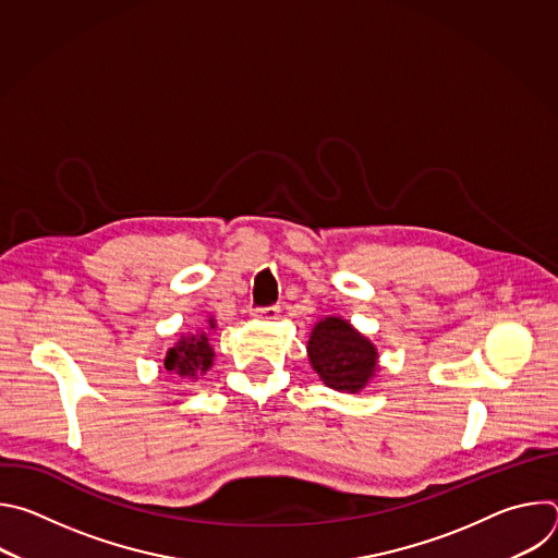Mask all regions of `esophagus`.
Wrapping results in <instances>:
<instances>
[{
  "mask_svg": "<svg viewBox=\"0 0 558 558\" xmlns=\"http://www.w3.org/2000/svg\"><path fill=\"white\" fill-rule=\"evenodd\" d=\"M278 313H280V306H267V308H254V313H252V315L256 317V320L271 323V320H276Z\"/></svg>",
  "mask_w": 558,
  "mask_h": 558,
  "instance_id": "1",
  "label": "esophagus"
}]
</instances>
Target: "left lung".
I'll list each match as a JSON object with an SVG mask.
<instances>
[{
    "label": "left lung",
    "instance_id": "obj_1",
    "mask_svg": "<svg viewBox=\"0 0 558 558\" xmlns=\"http://www.w3.org/2000/svg\"><path fill=\"white\" fill-rule=\"evenodd\" d=\"M306 355L317 377L340 392H360L379 373L377 347L340 315L313 325Z\"/></svg>",
    "mask_w": 558,
    "mask_h": 558
}]
</instances>
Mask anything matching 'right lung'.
<instances>
[{"instance_id":"1","label":"right lung","mask_w":558,"mask_h":558,"mask_svg":"<svg viewBox=\"0 0 558 558\" xmlns=\"http://www.w3.org/2000/svg\"><path fill=\"white\" fill-rule=\"evenodd\" d=\"M211 331H216L214 315L207 317L205 329L196 333H181L166 353L163 371L170 377L177 375L181 379H198V375H205L216 357L211 347Z\"/></svg>"}]
</instances>
